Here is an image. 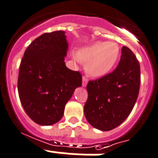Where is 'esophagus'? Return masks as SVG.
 Here are the masks:
<instances>
[{
  "label": "esophagus",
  "mask_w": 158,
  "mask_h": 158,
  "mask_svg": "<svg viewBox=\"0 0 158 158\" xmlns=\"http://www.w3.org/2000/svg\"><path fill=\"white\" fill-rule=\"evenodd\" d=\"M88 84V79L85 76H83V79H82V85L83 87H86Z\"/></svg>",
  "instance_id": "esophagus-1"
}]
</instances>
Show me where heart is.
Here are the masks:
<instances>
[{
	"instance_id": "heart-1",
	"label": "heart",
	"mask_w": 158,
	"mask_h": 158,
	"mask_svg": "<svg viewBox=\"0 0 158 158\" xmlns=\"http://www.w3.org/2000/svg\"><path fill=\"white\" fill-rule=\"evenodd\" d=\"M120 55L118 44L114 41H96L81 48L74 55L76 62H84L85 70L94 78L108 74L116 64Z\"/></svg>"
}]
</instances>
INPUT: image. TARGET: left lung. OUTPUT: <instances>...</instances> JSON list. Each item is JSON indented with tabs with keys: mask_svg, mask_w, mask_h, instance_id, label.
Here are the masks:
<instances>
[{
	"mask_svg": "<svg viewBox=\"0 0 158 158\" xmlns=\"http://www.w3.org/2000/svg\"><path fill=\"white\" fill-rule=\"evenodd\" d=\"M140 87V65L129 48L123 46L112 73L87 84L84 115L93 127L109 131L121 124L135 105Z\"/></svg>",
	"mask_w": 158,
	"mask_h": 158,
	"instance_id": "obj_1",
	"label": "left lung"
}]
</instances>
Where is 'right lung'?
Returning a JSON list of instances; mask_svg holds the SVG:
<instances>
[{"instance_id":"add662e5","label":"right lung","mask_w":158,"mask_h":158,"mask_svg":"<svg viewBox=\"0 0 158 158\" xmlns=\"http://www.w3.org/2000/svg\"><path fill=\"white\" fill-rule=\"evenodd\" d=\"M65 32L44 33L25 51L18 77V93L24 110L34 122L49 126L62 118L64 107L82 85L79 71L66 67Z\"/></svg>"}]
</instances>
